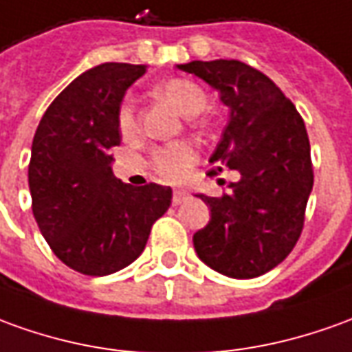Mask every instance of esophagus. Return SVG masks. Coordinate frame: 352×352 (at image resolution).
I'll use <instances>...</instances> for the list:
<instances>
[{"mask_svg": "<svg viewBox=\"0 0 352 352\" xmlns=\"http://www.w3.org/2000/svg\"><path fill=\"white\" fill-rule=\"evenodd\" d=\"M186 199H188V193H186V191L174 190V193H172V203H174V205H182Z\"/></svg>", "mask_w": 352, "mask_h": 352, "instance_id": "obj_1", "label": "esophagus"}]
</instances>
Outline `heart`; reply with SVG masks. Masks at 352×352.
Masks as SVG:
<instances>
[{
  "label": "heart",
  "mask_w": 352,
  "mask_h": 352,
  "mask_svg": "<svg viewBox=\"0 0 352 352\" xmlns=\"http://www.w3.org/2000/svg\"><path fill=\"white\" fill-rule=\"evenodd\" d=\"M157 96L166 99L172 107H176L184 116H197L207 107L208 98L199 84L186 78H172L157 86ZM116 126L122 138H134L138 134V118L135 109L130 99H126L118 107ZM195 162V151L186 142H172L155 149L153 153V168L164 180L176 182L186 176Z\"/></svg>",
  "instance_id": "1"
}]
</instances>
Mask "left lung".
<instances>
[{"label":"left lung","instance_id":"obj_1","mask_svg":"<svg viewBox=\"0 0 352 352\" xmlns=\"http://www.w3.org/2000/svg\"><path fill=\"white\" fill-rule=\"evenodd\" d=\"M178 69L218 89L230 109L208 159L210 174L239 172L220 197L199 195L210 220L193 236L195 251L230 278L263 276L292 253L302 232L314 184L305 122L272 80L241 60H191Z\"/></svg>","mask_w":352,"mask_h":352}]
</instances>
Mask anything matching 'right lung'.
<instances>
[{
  "mask_svg": "<svg viewBox=\"0 0 352 352\" xmlns=\"http://www.w3.org/2000/svg\"><path fill=\"white\" fill-rule=\"evenodd\" d=\"M144 65L103 63L60 91L34 134L28 164L32 212L60 263L107 276L142 254L172 190L134 188L115 178L111 149L120 144L116 113Z\"/></svg>",
  "mask_w": 352,
  "mask_h": 352,
  "instance_id": "right-lung-1",
  "label": "right lung"
}]
</instances>
